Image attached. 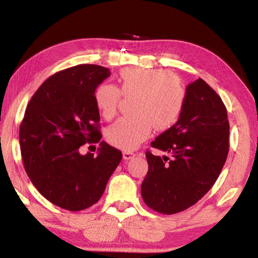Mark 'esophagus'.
Instances as JSON below:
<instances>
[{"label":"esophagus","mask_w":258,"mask_h":258,"mask_svg":"<svg viewBox=\"0 0 258 258\" xmlns=\"http://www.w3.org/2000/svg\"><path fill=\"white\" fill-rule=\"evenodd\" d=\"M134 156H135V154L132 151H123V158L125 160L132 159V158H134Z\"/></svg>","instance_id":"34e87169"}]
</instances>
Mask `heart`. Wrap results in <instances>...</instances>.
<instances>
[{"label":"heart","instance_id":"1","mask_svg":"<svg viewBox=\"0 0 258 258\" xmlns=\"http://www.w3.org/2000/svg\"><path fill=\"white\" fill-rule=\"evenodd\" d=\"M120 95L132 99V116L120 118L106 131V140L123 150H134L149 137L154 126L166 131L176 123L185 102V90L177 77L165 69L139 67L119 72L117 85L101 84L94 102L104 119H112L118 110Z\"/></svg>","mask_w":258,"mask_h":258}]
</instances>
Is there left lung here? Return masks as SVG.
Here are the masks:
<instances>
[{"instance_id":"8db88e82","label":"left lung","mask_w":258,"mask_h":258,"mask_svg":"<svg viewBox=\"0 0 258 258\" xmlns=\"http://www.w3.org/2000/svg\"><path fill=\"white\" fill-rule=\"evenodd\" d=\"M230 125L223 101L202 78L186 86L185 102L175 124L151 147L171 157L146 152L148 173L143 202L161 214H176L202 199L216 182L229 152Z\"/></svg>"}]
</instances>
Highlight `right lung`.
I'll return each mask as SVG.
<instances>
[{"label": "right lung", "mask_w": 258, "mask_h": 258, "mask_svg": "<svg viewBox=\"0 0 258 258\" xmlns=\"http://www.w3.org/2000/svg\"><path fill=\"white\" fill-rule=\"evenodd\" d=\"M109 76L108 68L97 64L55 73L34 93L20 124L26 173L43 197L67 211H83L98 203L123 157L100 141L94 92ZM98 142L97 157L79 152L85 143Z\"/></svg>", "instance_id": "1"}]
</instances>
